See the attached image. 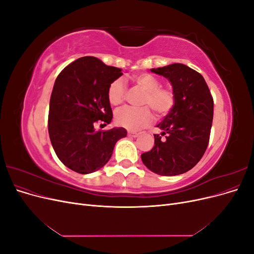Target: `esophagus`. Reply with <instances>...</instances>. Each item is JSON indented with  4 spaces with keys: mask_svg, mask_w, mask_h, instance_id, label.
Returning a JSON list of instances; mask_svg holds the SVG:
<instances>
[{
    "mask_svg": "<svg viewBox=\"0 0 254 254\" xmlns=\"http://www.w3.org/2000/svg\"><path fill=\"white\" fill-rule=\"evenodd\" d=\"M128 136H131V137H136V136H139V133H136V132H132V131H128Z\"/></svg>",
    "mask_w": 254,
    "mask_h": 254,
    "instance_id": "esophagus-1",
    "label": "esophagus"
}]
</instances>
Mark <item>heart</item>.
<instances>
[{"instance_id": "b5f03b06", "label": "heart", "mask_w": 254, "mask_h": 254, "mask_svg": "<svg viewBox=\"0 0 254 254\" xmlns=\"http://www.w3.org/2000/svg\"><path fill=\"white\" fill-rule=\"evenodd\" d=\"M137 87L145 91L141 104L149 106L159 118L170 113L176 104L175 92L170 88H162L161 81L149 73H140L133 76ZM126 94V86L123 79L119 78L111 82L108 88V101L112 106L123 103ZM115 123L130 131H135L149 125L152 121V113L148 107L133 108L125 107L115 112Z\"/></svg>"}]
</instances>
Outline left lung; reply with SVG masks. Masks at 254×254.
Listing matches in <instances>:
<instances>
[{"label":"left lung","instance_id":"obj_1","mask_svg":"<svg viewBox=\"0 0 254 254\" xmlns=\"http://www.w3.org/2000/svg\"><path fill=\"white\" fill-rule=\"evenodd\" d=\"M150 71L170 80L176 104L157 125L161 134H153L155 146L141 159L148 170L161 176L187 173L200 161L209 144L214 111L211 92L202 75L186 64Z\"/></svg>","mask_w":254,"mask_h":254}]
</instances>
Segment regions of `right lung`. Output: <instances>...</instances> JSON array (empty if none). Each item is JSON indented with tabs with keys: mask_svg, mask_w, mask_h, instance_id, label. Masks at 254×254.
Listing matches in <instances>:
<instances>
[{
	"mask_svg": "<svg viewBox=\"0 0 254 254\" xmlns=\"http://www.w3.org/2000/svg\"><path fill=\"white\" fill-rule=\"evenodd\" d=\"M123 75L119 67L86 56L65 66L56 78L50 101L49 134L58 159L79 174L94 173L108 162L113 148L127 135L123 127L96 131L94 124H110L108 88Z\"/></svg>",
	"mask_w": 254,
	"mask_h": 254,
	"instance_id": "add662e5",
	"label": "right lung"
}]
</instances>
